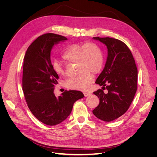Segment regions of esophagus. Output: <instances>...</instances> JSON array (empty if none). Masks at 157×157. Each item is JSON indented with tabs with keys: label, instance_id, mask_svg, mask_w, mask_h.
Instances as JSON below:
<instances>
[{
	"label": "esophagus",
	"instance_id": "34e87169",
	"mask_svg": "<svg viewBox=\"0 0 157 157\" xmlns=\"http://www.w3.org/2000/svg\"><path fill=\"white\" fill-rule=\"evenodd\" d=\"M91 94H92L91 92H84V95L85 97L89 96L90 95H91Z\"/></svg>",
	"mask_w": 157,
	"mask_h": 157
}]
</instances>
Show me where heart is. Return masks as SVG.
<instances>
[{
    "instance_id": "heart-1",
    "label": "heart",
    "mask_w": 157,
    "mask_h": 157,
    "mask_svg": "<svg viewBox=\"0 0 157 157\" xmlns=\"http://www.w3.org/2000/svg\"><path fill=\"white\" fill-rule=\"evenodd\" d=\"M61 57L66 62L77 63V73L79 74L66 82V86L72 89L86 90L92 83V73L96 75L100 72L103 65L102 51L99 46L93 42L69 46ZM53 69L59 76L65 75L64 69L58 61L54 62Z\"/></svg>"
}]
</instances>
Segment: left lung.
Returning a JSON list of instances; mask_svg holds the SVG:
<instances>
[{
  "mask_svg": "<svg viewBox=\"0 0 157 157\" xmlns=\"http://www.w3.org/2000/svg\"><path fill=\"white\" fill-rule=\"evenodd\" d=\"M107 48L106 63L96 83L102 86L94 94L99 104L93 110L99 119L110 122L127 111L137 91V69L135 60L127 45L120 40L110 37H93ZM106 88L107 94L102 90Z\"/></svg>",
  "mask_w": 157,
  "mask_h": 157,
  "instance_id": "obj_1",
  "label": "left lung"
}]
</instances>
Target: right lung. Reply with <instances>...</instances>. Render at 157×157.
<instances>
[{"instance_id":"add662e5","label":"right lung","mask_w":157,"mask_h":157,"mask_svg":"<svg viewBox=\"0 0 157 157\" xmlns=\"http://www.w3.org/2000/svg\"><path fill=\"white\" fill-rule=\"evenodd\" d=\"M66 40L54 33L42 35L28 47L23 60L22 88L27 106L38 120L49 126L65 121L74 103L84 97L77 90H66L58 98L54 93L59 77L51 63V50L54 44Z\"/></svg>"}]
</instances>
